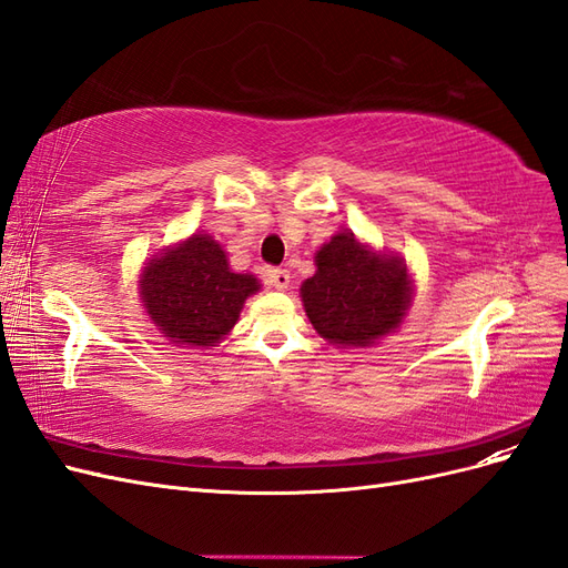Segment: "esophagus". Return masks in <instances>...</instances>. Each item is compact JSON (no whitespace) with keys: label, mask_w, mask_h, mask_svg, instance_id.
<instances>
[{"label":"esophagus","mask_w":568,"mask_h":568,"mask_svg":"<svg viewBox=\"0 0 568 568\" xmlns=\"http://www.w3.org/2000/svg\"><path fill=\"white\" fill-rule=\"evenodd\" d=\"M267 282H270V286L284 291V288H288V284H291V274H288V270H282V267L270 270V272H267Z\"/></svg>","instance_id":"1"}]
</instances>
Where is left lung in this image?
Listing matches in <instances>:
<instances>
[{
    "instance_id": "obj_1",
    "label": "left lung",
    "mask_w": 568,
    "mask_h": 568,
    "mask_svg": "<svg viewBox=\"0 0 568 568\" xmlns=\"http://www.w3.org/2000/svg\"><path fill=\"white\" fill-rule=\"evenodd\" d=\"M315 265L301 298L322 338L343 348H367L398 329L412 305L403 257L376 253L353 232H338L317 251Z\"/></svg>"
}]
</instances>
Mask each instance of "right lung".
<instances>
[{"instance_id":"1","label":"right lung","mask_w":568,"mask_h":568,"mask_svg":"<svg viewBox=\"0 0 568 568\" xmlns=\"http://www.w3.org/2000/svg\"><path fill=\"white\" fill-rule=\"evenodd\" d=\"M261 288L253 274L230 270L209 234H192L146 263L140 296L149 317L180 348H209L230 334L244 301Z\"/></svg>"}]
</instances>
